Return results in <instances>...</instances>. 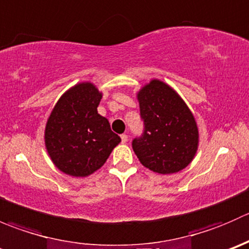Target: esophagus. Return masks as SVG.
Wrapping results in <instances>:
<instances>
[{
  "instance_id": "obj_1",
  "label": "esophagus",
  "mask_w": 249,
  "mask_h": 249,
  "mask_svg": "<svg viewBox=\"0 0 249 249\" xmlns=\"http://www.w3.org/2000/svg\"><path fill=\"white\" fill-rule=\"evenodd\" d=\"M120 137H122V143H126L127 142V136H126V135H122V136H120Z\"/></svg>"
}]
</instances>
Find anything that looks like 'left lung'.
<instances>
[{
  "mask_svg": "<svg viewBox=\"0 0 249 249\" xmlns=\"http://www.w3.org/2000/svg\"><path fill=\"white\" fill-rule=\"evenodd\" d=\"M144 122V134L132 141L140 162L159 175L182 171L199 148V127L194 114L177 91L153 78L136 94Z\"/></svg>",
  "mask_w": 249,
  "mask_h": 249,
  "instance_id": "left-lung-1",
  "label": "left lung"
}]
</instances>
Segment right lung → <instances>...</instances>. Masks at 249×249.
<instances>
[{
	"instance_id": "1",
	"label": "right lung",
	"mask_w": 249,
	"mask_h": 249,
	"mask_svg": "<svg viewBox=\"0 0 249 249\" xmlns=\"http://www.w3.org/2000/svg\"><path fill=\"white\" fill-rule=\"evenodd\" d=\"M102 91L80 82L60 96L48 117L44 145L53 164L72 177H88L101 169L120 137L97 112Z\"/></svg>"
}]
</instances>
